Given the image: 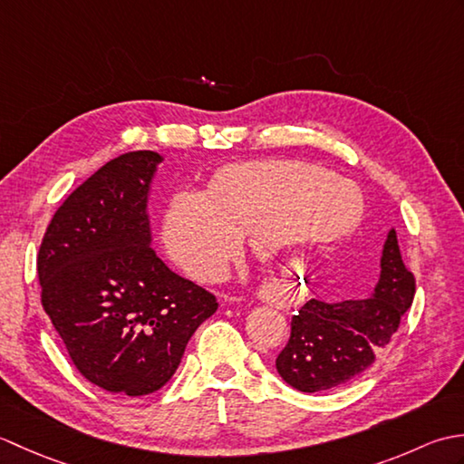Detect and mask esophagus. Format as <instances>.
<instances>
[{
    "mask_svg": "<svg viewBox=\"0 0 464 464\" xmlns=\"http://www.w3.org/2000/svg\"><path fill=\"white\" fill-rule=\"evenodd\" d=\"M255 297L261 299L263 303H277V295H275V291H271L269 287H265V285H261V287H257V291H255Z\"/></svg>",
    "mask_w": 464,
    "mask_h": 464,
    "instance_id": "obj_1",
    "label": "esophagus"
}]
</instances>
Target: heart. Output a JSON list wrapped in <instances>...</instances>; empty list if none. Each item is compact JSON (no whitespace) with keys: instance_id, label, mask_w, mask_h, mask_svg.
<instances>
[{"instance_id":"1","label":"heart","mask_w":464,"mask_h":464,"mask_svg":"<svg viewBox=\"0 0 464 464\" xmlns=\"http://www.w3.org/2000/svg\"><path fill=\"white\" fill-rule=\"evenodd\" d=\"M361 193L324 167L295 160L229 163L207 191L181 189L165 213L167 249L199 281H213L251 235V247L273 257L299 245L337 239L359 221Z\"/></svg>"}]
</instances>
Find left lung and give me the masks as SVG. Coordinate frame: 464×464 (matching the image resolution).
Instances as JSON below:
<instances>
[{"label": "left lung", "instance_id": "obj_1", "mask_svg": "<svg viewBox=\"0 0 464 464\" xmlns=\"http://www.w3.org/2000/svg\"><path fill=\"white\" fill-rule=\"evenodd\" d=\"M415 275L402 263L395 229L381 257L372 297L327 303L311 299L291 319V337L277 371L301 392H319L359 377L387 349L415 299Z\"/></svg>", "mask_w": 464, "mask_h": 464}]
</instances>
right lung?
<instances>
[{"instance_id": "1", "label": "right lung", "mask_w": 464, "mask_h": 464, "mask_svg": "<svg viewBox=\"0 0 464 464\" xmlns=\"http://www.w3.org/2000/svg\"><path fill=\"white\" fill-rule=\"evenodd\" d=\"M161 155L131 151L67 197L37 253L42 304L83 377L143 397L173 377L215 295L173 273L151 247L147 193Z\"/></svg>"}]
</instances>
